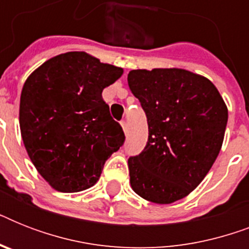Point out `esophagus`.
<instances>
[{
  "mask_svg": "<svg viewBox=\"0 0 249 249\" xmlns=\"http://www.w3.org/2000/svg\"><path fill=\"white\" fill-rule=\"evenodd\" d=\"M120 124H121V126H123V129H124V132L126 133V130H128V126H126V121L121 120Z\"/></svg>",
  "mask_w": 249,
  "mask_h": 249,
  "instance_id": "esophagus-1",
  "label": "esophagus"
}]
</instances>
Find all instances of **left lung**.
<instances>
[{"label": "left lung", "instance_id": "obj_1", "mask_svg": "<svg viewBox=\"0 0 249 249\" xmlns=\"http://www.w3.org/2000/svg\"><path fill=\"white\" fill-rule=\"evenodd\" d=\"M129 88L147 116L148 140L128 159L134 193L170 204L196 189L220 154L228 107L208 79L181 68L133 70Z\"/></svg>", "mask_w": 249, "mask_h": 249}]
</instances>
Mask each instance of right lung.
<instances>
[{
  "label": "right lung",
  "instance_id": "add662e5",
  "mask_svg": "<svg viewBox=\"0 0 249 249\" xmlns=\"http://www.w3.org/2000/svg\"><path fill=\"white\" fill-rule=\"evenodd\" d=\"M123 68L70 52L41 64L24 83L19 124L38 173L60 193L97 183L106 160L124 144L121 125L109 115L102 91Z\"/></svg>",
  "mask_w": 249,
  "mask_h": 249
}]
</instances>
